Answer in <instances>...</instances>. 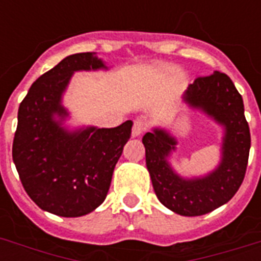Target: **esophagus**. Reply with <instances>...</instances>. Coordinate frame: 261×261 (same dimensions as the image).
Returning a JSON list of instances; mask_svg holds the SVG:
<instances>
[{
	"instance_id": "obj_1",
	"label": "esophagus",
	"mask_w": 261,
	"mask_h": 261,
	"mask_svg": "<svg viewBox=\"0 0 261 261\" xmlns=\"http://www.w3.org/2000/svg\"><path fill=\"white\" fill-rule=\"evenodd\" d=\"M143 131H145V124H143L141 120H135L134 126H133V131H131V134L134 138L139 137V135L142 134Z\"/></svg>"
}]
</instances>
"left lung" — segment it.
I'll use <instances>...</instances> for the list:
<instances>
[{
  "mask_svg": "<svg viewBox=\"0 0 261 261\" xmlns=\"http://www.w3.org/2000/svg\"><path fill=\"white\" fill-rule=\"evenodd\" d=\"M187 108L221 128V159L214 169L182 176L172 165L178 139L168 126L151 127L143 135L146 167L157 198L178 215L199 217L223 206L239 191L251 149L249 126L241 94L226 74L214 71L196 79L182 93Z\"/></svg>",
  "mask_w": 261,
  "mask_h": 261,
  "instance_id": "1",
  "label": "left lung"
}]
</instances>
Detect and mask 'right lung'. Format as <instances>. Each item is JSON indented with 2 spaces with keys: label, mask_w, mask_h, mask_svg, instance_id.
Wrapping results in <instances>:
<instances>
[{
  "label": "right lung",
  "mask_w": 261,
  "mask_h": 261,
  "mask_svg": "<svg viewBox=\"0 0 261 261\" xmlns=\"http://www.w3.org/2000/svg\"><path fill=\"white\" fill-rule=\"evenodd\" d=\"M110 69L96 53L69 55L32 84L18 107L13 163L28 196L47 213L83 217L108 194L133 122L112 128L73 126L63 96L77 71Z\"/></svg>",
  "instance_id": "right-lung-1"
}]
</instances>
